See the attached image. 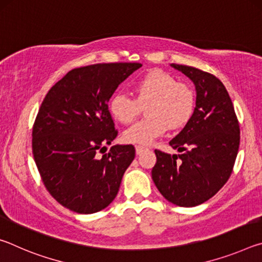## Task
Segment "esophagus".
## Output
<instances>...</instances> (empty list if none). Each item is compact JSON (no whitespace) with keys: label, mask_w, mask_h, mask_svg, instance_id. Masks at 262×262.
I'll return each instance as SVG.
<instances>
[{"label":"esophagus","mask_w":262,"mask_h":262,"mask_svg":"<svg viewBox=\"0 0 262 262\" xmlns=\"http://www.w3.org/2000/svg\"><path fill=\"white\" fill-rule=\"evenodd\" d=\"M135 149H136V154H137V155H141L142 152H143V151H145V150H147V148L142 147V145H136Z\"/></svg>","instance_id":"esophagus-1"}]
</instances>
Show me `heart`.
Here are the masks:
<instances>
[{
  "label": "heart",
  "mask_w": 262,
  "mask_h": 262,
  "mask_svg": "<svg viewBox=\"0 0 262 262\" xmlns=\"http://www.w3.org/2000/svg\"><path fill=\"white\" fill-rule=\"evenodd\" d=\"M135 98L126 92H118L110 100V111L121 123H130L147 104V119L123 133L128 143L148 145L162 136L170 127L179 129L192 118L195 92L190 84L176 78L161 69H154L137 79L133 85Z\"/></svg>",
  "instance_id": "heart-1"
}]
</instances>
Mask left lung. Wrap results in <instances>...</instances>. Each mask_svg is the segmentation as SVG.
Masks as SVG:
<instances>
[{"instance_id":"left-lung-1","label":"left lung","mask_w":262,"mask_h":262,"mask_svg":"<svg viewBox=\"0 0 262 262\" xmlns=\"http://www.w3.org/2000/svg\"><path fill=\"white\" fill-rule=\"evenodd\" d=\"M192 79L196 106L170 144L178 155L155 150L157 162L151 177L167 201L195 207L209 200L229 180L241 143V129L227 89L210 73L171 64Z\"/></svg>"}]
</instances>
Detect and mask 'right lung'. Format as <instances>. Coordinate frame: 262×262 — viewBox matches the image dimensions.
<instances>
[{"instance_id": "add662e5", "label": "right lung", "mask_w": 262, "mask_h": 262, "mask_svg": "<svg viewBox=\"0 0 262 262\" xmlns=\"http://www.w3.org/2000/svg\"><path fill=\"white\" fill-rule=\"evenodd\" d=\"M136 62L75 68L51 88L32 128L39 174L55 200L78 214L103 210L117 196L134 145H113L118 136L108 100ZM102 156H100V154Z\"/></svg>"}]
</instances>
